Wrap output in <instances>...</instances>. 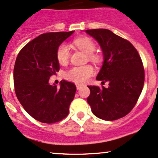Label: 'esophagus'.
I'll list each match as a JSON object with an SVG mask.
<instances>
[{
    "instance_id": "34e87169",
    "label": "esophagus",
    "mask_w": 158,
    "mask_h": 158,
    "mask_svg": "<svg viewBox=\"0 0 158 158\" xmlns=\"http://www.w3.org/2000/svg\"><path fill=\"white\" fill-rule=\"evenodd\" d=\"M76 88H77V90H79V88L82 87V85H81V84H76Z\"/></svg>"
}]
</instances>
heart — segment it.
<instances>
[{
    "instance_id": "b5f03b06",
    "label": "heart",
    "mask_w": 158,
    "mask_h": 158,
    "mask_svg": "<svg viewBox=\"0 0 158 158\" xmlns=\"http://www.w3.org/2000/svg\"><path fill=\"white\" fill-rule=\"evenodd\" d=\"M74 45L81 51L88 54V57L91 60L98 62L100 60V56L97 54L93 53L96 46L91 38L88 37H81L76 38L73 41ZM56 58L58 63L61 65L67 64L70 59V49L65 43H61L58 46L56 52ZM94 73V69L92 66L87 64L83 66L73 67L70 70H67L64 74L66 79L76 83L85 82Z\"/></svg>"
}]
</instances>
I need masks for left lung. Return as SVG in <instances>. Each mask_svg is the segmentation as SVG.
I'll return each mask as SVG.
<instances>
[{"instance_id": "left-lung-1", "label": "left lung", "mask_w": 158, "mask_h": 158, "mask_svg": "<svg viewBox=\"0 0 158 158\" xmlns=\"http://www.w3.org/2000/svg\"><path fill=\"white\" fill-rule=\"evenodd\" d=\"M85 32L100 44L103 63L97 79L109 82V87L88 85L87 98L93 114L105 121L127 115L136 105L143 88L145 72L137 50L129 41L107 29Z\"/></svg>"}]
</instances>
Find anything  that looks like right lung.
<instances>
[{
	"instance_id": "right-lung-1",
	"label": "right lung",
	"mask_w": 158,
	"mask_h": 158,
	"mask_svg": "<svg viewBox=\"0 0 158 158\" xmlns=\"http://www.w3.org/2000/svg\"><path fill=\"white\" fill-rule=\"evenodd\" d=\"M75 31L43 34L26 44L19 53L13 70L15 92L26 112L36 120L46 124L67 117L76 88L62 80L60 87L48 83L59 71L56 58L58 46Z\"/></svg>"
}]
</instances>
